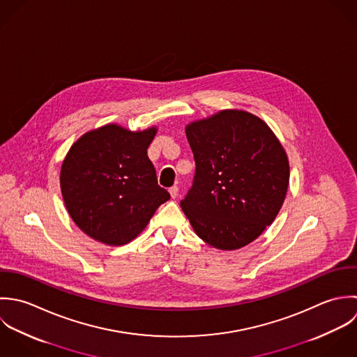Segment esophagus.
Returning <instances> with one entry per match:
<instances>
[{
    "instance_id": "1",
    "label": "esophagus",
    "mask_w": 357,
    "mask_h": 357,
    "mask_svg": "<svg viewBox=\"0 0 357 357\" xmlns=\"http://www.w3.org/2000/svg\"><path fill=\"white\" fill-rule=\"evenodd\" d=\"M178 193H179L178 186H172V188H169V195H171V197H172V199H176V197H178Z\"/></svg>"
}]
</instances>
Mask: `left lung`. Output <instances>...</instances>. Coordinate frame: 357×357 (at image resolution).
<instances>
[{"mask_svg":"<svg viewBox=\"0 0 357 357\" xmlns=\"http://www.w3.org/2000/svg\"><path fill=\"white\" fill-rule=\"evenodd\" d=\"M186 137L196 172L181 207L196 234L225 251L250 244L284 203L289 165L282 143L243 110L190 123Z\"/></svg>","mask_w":357,"mask_h":357,"instance_id":"1","label":"left lung"}]
</instances>
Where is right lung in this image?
I'll return each mask as SVG.
<instances>
[{
	"label": "right lung",
	"mask_w": 357,
	"mask_h": 357,
	"mask_svg": "<svg viewBox=\"0 0 357 357\" xmlns=\"http://www.w3.org/2000/svg\"><path fill=\"white\" fill-rule=\"evenodd\" d=\"M155 132V127L132 132L107 124L70 147L61 169L62 196L74 223L89 237L127 244L169 200L147 157Z\"/></svg>",
	"instance_id": "right-lung-1"
}]
</instances>
